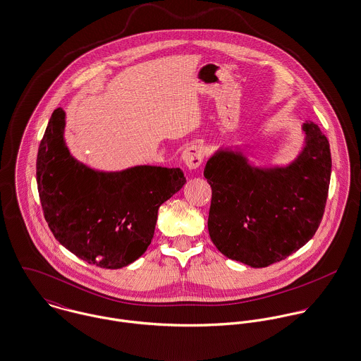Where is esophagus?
Wrapping results in <instances>:
<instances>
[{
  "label": "esophagus",
  "instance_id": "esophagus-1",
  "mask_svg": "<svg viewBox=\"0 0 361 361\" xmlns=\"http://www.w3.org/2000/svg\"><path fill=\"white\" fill-rule=\"evenodd\" d=\"M204 155H206V149L202 145L194 144V145H190L184 149L181 158H183L184 164L190 170H195L202 164V161L204 159Z\"/></svg>",
  "mask_w": 361,
  "mask_h": 361
}]
</instances>
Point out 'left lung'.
<instances>
[{"label":"left lung","mask_w":361,"mask_h":361,"mask_svg":"<svg viewBox=\"0 0 361 361\" xmlns=\"http://www.w3.org/2000/svg\"><path fill=\"white\" fill-rule=\"evenodd\" d=\"M306 145L286 167H252L242 154L219 151L204 167L212 187L210 240L228 259L267 267L316 234L325 210L331 151L320 127L303 124Z\"/></svg>","instance_id":"obj_1"}]
</instances>
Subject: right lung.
I'll return each mask as SVG.
<instances>
[{
  "label": "right lung",
  "instance_id": "obj_1",
  "mask_svg": "<svg viewBox=\"0 0 361 361\" xmlns=\"http://www.w3.org/2000/svg\"><path fill=\"white\" fill-rule=\"evenodd\" d=\"M65 112L54 111L37 154V188L45 221L56 240L81 260L121 269L154 238L158 209L185 184L184 173L137 166L118 173L88 169L63 141Z\"/></svg>",
  "mask_w": 361,
  "mask_h": 361
}]
</instances>
